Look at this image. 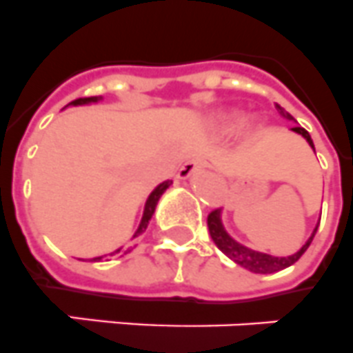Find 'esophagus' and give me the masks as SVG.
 Returning <instances> with one entry per match:
<instances>
[{"label":"esophagus","instance_id":"34e87169","mask_svg":"<svg viewBox=\"0 0 353 353\" xmlns=\"http://www.w3.org/2000/svg\"><path fill=\"white\" fill-rule=\"evenodd\" d=\"M203 167V161L201 159H188L181 165L179 172H177V177L179 179H190L192 176H195V172H199Z\"/></svg>","mask_w":353,"mask_h":353}]
</instances>
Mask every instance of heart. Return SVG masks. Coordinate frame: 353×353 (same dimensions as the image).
Returning a JSON list of instances; mask_svg holds the SVG:
<instances>
[{"label": "heart", "instance_id": "heart-1", "mask_svg": "<svg viewBox=\"0 0 353 353\" xmlns=\"http://www.w3.org/2000/svg\"><path fill=\"white\" fill-rule=\"evenodd\" d=\"M236 120V114L235 112H230V114H224V117L221 118V125L226 129V127L233 125V121ZM242 129L244 131H256L259 129V118L253 117V114H250V117H245L244 120H242Z\"/></svg>", "mask_w": 353, "mask_h": 353}]
</instances>
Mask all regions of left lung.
<instances>
[{
    "instance_id": "obj_1",
    "label": "left lung",
    "mask_w": 353,
    "mask_h": 353,
    "mask_svg": "<svg viewBox=\"0 0 353 353\" xmlns=\"http://www.w3.org/2000/svg\"><path fill=\"white\" fill-rule=\"evenodd\" d=\"M276 109L278 112L285 118V120L294 121V118H292L291 114L282 108V105H276ZM289 131L296 132V134H300L301 138H305V141H307V143L310 145V149L314 150L312 138H310V134L305 131L303 127L294 125L291 127ZM314 152H316V150H314ZM318 226H319V222L316 224V228H314V232L310 233L309 239L305 241V244L301 245L300 250L296 251V253L287 254V256H274V254L251 250V248H248V245L241 244L236 239H233V236L228 233L224 222H222V210H215V212H212L208 215L210 236H212V241L215 242V245H217L222 253L226 254L228 259H232L235 263L242 265V268L248 269V271L256 272V274H271V272L282 271V269L289 268V265H292L294 262H298L301 254H303L305 251H307V248L310 245V242H312L314 235H316V232H318Z\"/></svg>"
}]
</instances>
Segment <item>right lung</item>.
<instances>
[{
    "label": "right lung",
    "mask_w": 353,
    "mask_h": 353,
    "mask_svg": "<svg viewBox=\"0 0 353 353\" xmlns=\"http://www.w3.org/2000/svg\"><path fill=\"white\" fill-rule=\"evenodd\" d=\"M100 100H102V97H90V99H77L73 100V102H70L66 105V108H77V105H91V103H99ZM172 185V181H163L159 183L156 188H154L152 192L149 194V197H147V201H145V206H143V215H141V221L140 224H138V228H136L134 235H132V239H140L141 235L145 233V230H147V226H149V221L152 219L154 215V210H156V204H158L159 197H161L163 194H165V190H167L168 186ZM136 248V244L129 245V248H118V250L111 251V253H105V254H100V256H94V259H88V262H102V260H109L112 259V256H123V254L131 253L132 250ZM85 262V260H84Z\"/></svg>",
    "instance_id": "add662e5"
}]
</instances>
